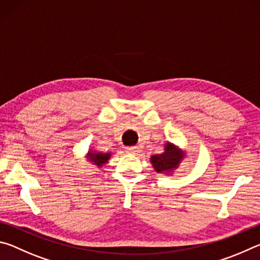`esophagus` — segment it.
I'll return each instance as SVG.
<instances>
[{"instance_id":"1","label":"esophagus","mask_w":260,"mask_h":260,"mask_svg":"<svg viewBox=\"0 0 260 260\" xmlns=\"http://www.w3.org/2000/svg\"><path fill=\"white\" fill-rule=\"evenodd\" d=\"M126 152L127 153H138L139 152V149L135 148V147H127L126 148Z\"/></svg>"}]
</instances>
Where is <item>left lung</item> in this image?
<instances>
[{"label":"left lung","instance_id":"1","mask_svg":"<svg viewBox=\"0 0 260 260\" xmlns=\"http://www.w3.org/2000/svg\"><path fill=\"white\" fill-rule=\"evenodd\" d=\"M184 153L174 144L167 142L165 144V151L159 155L151 156V164L158 173H169L177 169L180 161L182 160Z\"/></svg>","mask_w":260,"mask_h":260}]
</instances>
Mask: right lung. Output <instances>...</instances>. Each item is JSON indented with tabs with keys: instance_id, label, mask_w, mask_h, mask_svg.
I'll list each match as a JSON object with an SVG mask.
<instances>
[{
	"instance_id": "right-lung-1",
	"label": "right lung",
	"mask_w": 260,
	"mask_h": 260,
	"mask_svg": "<svg viewBox=\"0 0 260 260\" xmlns=\"http://www.w3.org/2000/svg\"><path fill=\"white\" fill-rule=\"evenodd\" d=\"M110 156H111V153H102L91 150L88 152V159L91 162H94V164L98 165L99 167H101L103 164H107Z\"/></svg>"
}]
</instances>
